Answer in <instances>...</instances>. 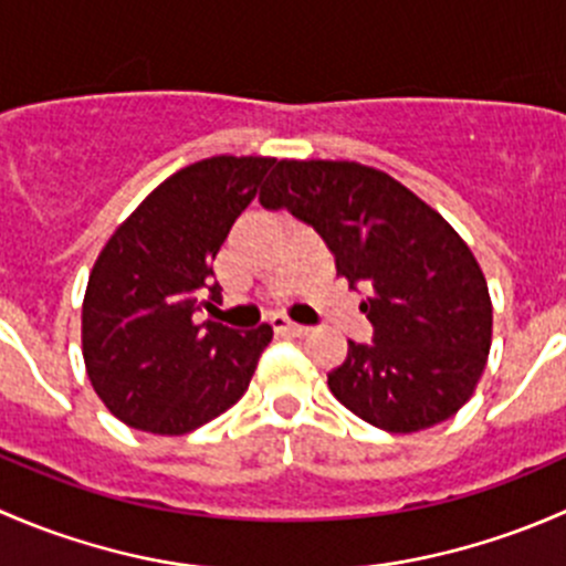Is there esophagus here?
Here are the masks:
<instances>
[{"label":"esophagus","mask_w":566,"mask_h":566,"mask_svg":"<svg viewBox=\"0 0 566 566\" xmlns=\"http://www.w3.org/2000/svg\"><path fill=\"white\" fill-rule=\"evenodd\" d=\"M271 325H273V331H276V334H284V336H306L312 331L310 325H298V323H293V319H287L282 315L273 317Z\"/></svg>","instance_id":"obj_1"}]
</instances>
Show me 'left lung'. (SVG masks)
Returning a JSON list of instances; mask_svg holds the SVG:
<instances>
[{
  "instance_id": "8db88e82",
  "label": "left lung",
  "mask_w": 566,
  "mask_h": 566,
  "mask_svg": "<svg viewBox=\"0 0 566 566\" xmlns=\"http://www.w3.org/2000/svg\"><path fill=\"white\" fill-rule=\"evenodd\" d=\"M260 202L319 232L350 287L373 345L347 342L328 389L358 419L419 432L471 399L493 342V304L476 256L424 199L356 161H276Z\"/></svg>"
}]
</instances>
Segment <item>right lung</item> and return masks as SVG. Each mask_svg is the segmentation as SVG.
<instances>
[{
	"mask_svg": "<svg viewBox=\"0 0 566 566\" xmlns=\"http://www.w3.org/2000/svg\"><path fill=\"white\" fill-rule=\"evenodd\" d=\"M273 164H191L153 188L101 249L82 304V356L101 402L128 427L186 436L249 389L271 325L241 334L193 315L221 298L213 260Z\"/></svg>",
	"mask_w": 566,
	"mask_h": 566,
	"instance_id": "obj_1",
	"label": "right lung"
}]
</instances>
